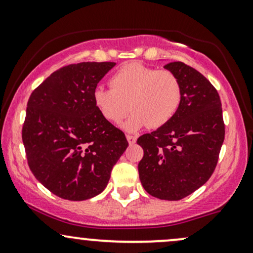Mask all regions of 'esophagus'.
Listing matches in <instances>:
<instances>
[{
	"label": "esophagus",
	"instance_id": "1",
	"mask_svg": "<svg viewBox=\"0 0 253 253\" xmlns=\"http://www.w3.org/2000/svg\"><path fill=\"white\" fill-rule=\"evenodd\" d=\"M126 138H127V141H128V144H129V145L135 144V141H136V136H135V135L127 134V135H126Z\"/></svg>",
	"mask_w": 253,
	"mask_h": 253
}]
</instances>
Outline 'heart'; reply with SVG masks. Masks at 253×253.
I'll use <instances>...</instances> for the list:
<instances>
[{
	"instance_id": "heart-1",
	"label": "heart",
	"mask_w": 253,
	"mask_h": 253,
	"mask_svg": "<svg viewBox=\"0 0 253 253\" xmlns=\"http://www.w3.org/2000/svg\"><path fill=\"white\" fill-rule=\"evenodd\" d=\"M109 87L94 89V106L112 124L121 123L130 107L133 114L124 125L130 132L147 125L159 128L169 123L182 99L181 82L174 73L140 62L119 68L109 79Z\"/></svg>"
}]
</instances>
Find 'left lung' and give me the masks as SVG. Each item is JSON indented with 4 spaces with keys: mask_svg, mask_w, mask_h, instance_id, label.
I'll return each instance as SVG.
<instances>
[{
    "mask_svg": "<svg viewBox=\"0 0 253 253\" xmlns=\"http://www.w3.org/2000/svg\"><path fill=\"white\" fill-rule=\"evenodd\" d=\"M181 82L180 107L169 123L136 140L144 150L139 178L146 192L163 200H180L209 180L225 138L217 89L180 61L164 66Z\"/></svg>",
    "mask_w": 253,
    "mask_h": 253,
    "instance_id": "1",
    "label": "left lung"
}]
</instances>
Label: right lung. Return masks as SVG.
<instances>
[{
	"label": "right lung",
	"instance_id": "1",
	"mask_svg": "<svg viewBox=\"0 0 253 253\" xmlns=\"http://www.w3.org/2000/svg\"><path fill=\"white\" fill-rule=\"evenodd\" d=\"M115 62H80L57 69L27 103L22 141L30 171L45 188L67 200L101 193L126 151L123 130L93 101L97 84Z\"/></svg>",
	"mask_w": 253,
	"mask_h": 253
}]
</instances>
